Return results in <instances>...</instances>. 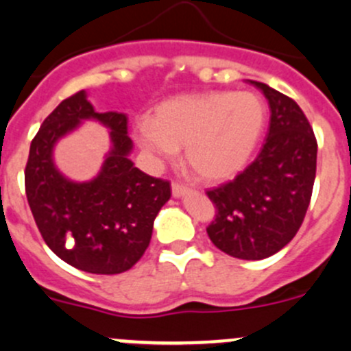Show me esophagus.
Returning <instances> with one entry per match:
<instances>
[{"label":"esophagus","instance_id":"obj_1","mask_svg":"<svg viewBox=\"0 0 351 351\" xmlns=\"http://www.w3.org/2000/svg\"><path fill=\"white\" fill-rule=\"evenodd\" d=\"M190 186L186 185V183H183V182H173L171 183V192H173V197H182V195H185V193H189L190 192Z\"/></svg>","mask_w":351,"mask_h":351}]
</instances>
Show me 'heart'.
<instances>
[{
	"label": "heart",
	"mask_w": 351,
	"mask_h": 351,
	"mask_svg": "<svg viewBox=\"0 0 351 351\" xmlns=\"http://www.w3.org/2000/svg\"><path fill=\"white\" fill-rule=\"evenodd\" d=\"M267 122L263 100L251 91L182 95L159 104L134 134L146 153L173 158L185 147L200 180L222 182L239 173L256 149Z\"/></svg>",
	"instance_id": "1"
}]
</instances>
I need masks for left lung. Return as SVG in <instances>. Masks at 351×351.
Segmentation results:
<instances>
[{
    "mask_svg": "<svg viewBox=\"0 0 351 351\" xmlns=\"http://www.w3.org/2000/svg\"><path fill=\"white\" fill-rule=\"evenodd\" d=\"M270 105V127L260 154L232 182L207 190L215 217L210 241L229 256L263 260L292 241L302 226L316 178L317 141L299 105L251 81Z\"/></svg>",
    "mask_w": 351,
    "mask_h": 351,
    "instance_id": "1",
    "label": "left lung"
}]
</instances>
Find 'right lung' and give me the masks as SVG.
Masks as SVG:
<instances>
[{
    "instance_id": "1",
    "label": "right lung",
    "mask_w": 351,
    "mask_h": 351,
    "mask_svg": "<svg viewBox=\"0 0 351 351\" xmlns=\"http://www.w3.org/2000/svg\"><path fill=\"white\" fill-rule=\"evenodd\" d=\"M84 118L107 125L114 146L101 175L76 184L55 169L51 147ZM130 151L125 113L95 112L84 91L62 100L32 139L25 166L28 205L45 244L77 270L97 275L130 270L149 246L156 215L171 197L168 180L136 168Z\"/></svg>"
}]
</instances>
